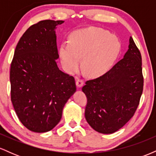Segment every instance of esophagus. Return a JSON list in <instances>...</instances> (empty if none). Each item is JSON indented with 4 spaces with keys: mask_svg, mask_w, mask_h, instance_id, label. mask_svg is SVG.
<instances>
[{
    "mask_svg": "<svg viewBox=\"0 0 156 156\" xmlns=\"http://www.w3.org/2000/svg\"><path fill=\"white\" fill-rule=\"evenodd\" d=\"M83 84V80L80 78H77L76 79V86L78 87H81Z\"/></svg>",
    "mask_w": 156,
    "mask_h": 156,
    "instance_id": "obj_1",
    "label": "esophagus"
}]
</instances>
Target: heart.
<instances>
[{
	"instance_id": "obj_1",
	"label": "heart",
	"mask_w": 156,
	"mask_h": 156,
	"mask_svg": "<svg viewBox=\"0 0 156 156\" xmlns=\"http://www.w3.org/2000/svg\"><path fill=\"white\" fill-rule=\"evenodd\" d=\"M120 50V42L116 36L103 28L91 27L73 32L69 42L61 44L59 55L68 73L77 72L83 58L86 74L96 78L112 67Z\"/></svg>"
}]
</instances>
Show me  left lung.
I'll return each mask as SVG.
<instances>
[{
  "instance_id": "left-lung-1",
  "label": "left lung",
  "mask_w": 156,
  "mask_h": 156,
  "mask_svg": "<svg viewBox=\"0 0 156 156\" xmlns=\"http://www.w3.org/2000/svg\"><path fill=\"white\" fill-rule=\"evenodd\" d=\"M143 86L141 53L130 37L124 58L102 76L87 80L82 88L87 98V122L101 133L120 129L135 114Z\"/></svg>"
}]
</instances>
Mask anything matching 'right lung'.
I'll return each instance as SVG.
<instances>
[{"label": "right lung", "mask_w": 156, "mask_h": 156, "mask_svg": "<svg viewBox=\"0 0 156 156\" xmlns=\"http://www.w3.org/2000/svg\"><path fill=\"white\" fill-rule=\"evenodd\" d=\"M63 20L39 21L20 39L11 64V101L22 124L36 133L53 129L76 92L75 78L58 69L55 29Z\"/></svg>", "instance_id": "right-lung-1"}]
</instances>
